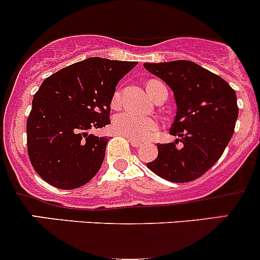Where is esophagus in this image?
Listing matches in <instances>:
<instances>
[{"label":"esophagus","mask_w":260,"mask_h":260,"mask_svg":"<svg viewBox=\"0 0 260 260\" xmlns=\"http://www.w3.org/2000/svg\"><path fill=\"white\" fill-rule=\"evenodd\" d=\"M125 138H127L128 142L131 143V146H132V147H140V146H142V143H141L140 141H136V140H133V138L127 137V136H125Z\"/></svg>","instance_id":"obj_1"}]
</instances>
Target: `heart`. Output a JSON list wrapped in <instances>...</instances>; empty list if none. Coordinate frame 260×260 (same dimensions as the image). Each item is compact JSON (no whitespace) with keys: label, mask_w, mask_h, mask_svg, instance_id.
Masks as SVG:
<instances>
[{"label":"heart","mask_w":260,"mask_h":260,"mask_svg":"<svg viewBox=\"0 0 260 260\" xmlns=\"http://www.w3.org/2000/svg\"><path fill=\"white\" fill-rule=\"evenodd\" d=\"M151 84L152 81L147 84V90L149 94L152 91ZM120 102H122V91L120 89H115L111 99V106L113 108H118L120 106ZM113 127L120 135L127 136L136 141H143L153 137L158 132L159 124L153 118L142 117L133 112H123L114 118Z\"/></svg>","instance_id":"obj_1"}]
</instances>
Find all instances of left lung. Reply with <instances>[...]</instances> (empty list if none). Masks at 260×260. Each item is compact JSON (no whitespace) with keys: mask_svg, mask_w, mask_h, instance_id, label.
<instances>
[{"mask_svg":"<svg viewBox=\"0 0 260 260\" xmlns=\"http://www.w3.org/2000/svg\"><path fill=\"white\" fill-rule=\"evenodd\" d=\"M143 67L174 90L177 113L170 133L179 137L158 143V156L147 167L171 182L199 179L221 157L234 133L239 113L235 90L219 75L187 60Z\"/></svg>","mask_w":260,"mask_h":260,"instance_id":"left-lung-1","label":"left lung"}]
</instances>
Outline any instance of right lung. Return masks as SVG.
Wrapping results in <instances>:
<instances>
[{
    "label": "right lung",
    "instance_id": "obj_1",
    "mask_svg": "<svg viewBox=\"0 0 260 260\" xmlns=\"http://www.w3.org/2000/svg\"><path fill=\"white\" fill-rule=\"evenodd\" d=\"M136 65L137 61L89 57L43 81L26 123L28 158L41 179L73 190L95 176L108 140L88 131L111 123L115 86Z\"/></svg>",
    "mask_w": 260,
    "mask_h": 260
}]
</instances>
